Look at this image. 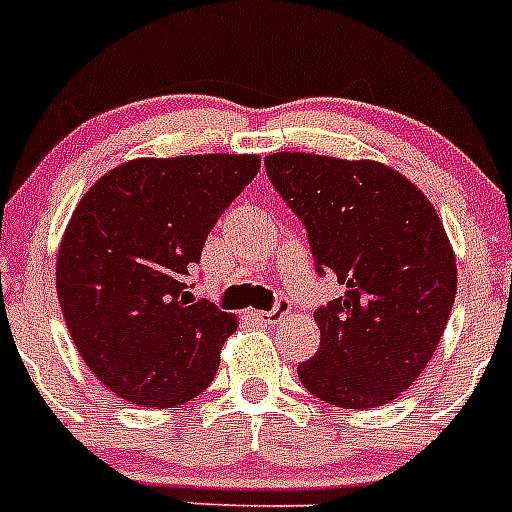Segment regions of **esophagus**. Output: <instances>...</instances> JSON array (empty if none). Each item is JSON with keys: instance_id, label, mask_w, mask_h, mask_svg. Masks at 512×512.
<instances>
[{"instance_id": "esophagus-1", "label": "esophagus", "mask_w": 512, "mask_h": 512, "mask_svg": "<svg viewBox=\"0 0 512 512\" xmlns=\"http://www.w3.org/2000/svg\"><path fill=\"white\" fill-rule=\"evenodd\" d=\"M289 312H292V305H289L287 300H279L274 310H251V315H253V318H256V320H259V323L271 325V323H277V320L287 318Z\"/></svg>"}]
</instances>
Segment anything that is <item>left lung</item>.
I'll list each match as a JSON object with an SVG mask.
<instances>
[{"mask_svg": "<svg viewBox=\"0 0 512 512\" xmlns=\"http://www.w3.org/2000/svg\"><path fill=\"white\" fill-rule=\"evenodd\" d=\"M271 184L302 217L318 271L341 297L315 312L320 348L297 366L310 395L346 410L397 400L438 348L456 297V256L431 200L372 158L282 151Z\"/></svg>", "mask_w": 512, "mask_h": 512, "instance_id": "8db88e82", "label": "left lung"}]
</instances>
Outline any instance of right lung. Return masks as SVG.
<instances>
[{
  "label": "right lung",
  "instance_id": "1",
  "mask_svg": "<svg viewBox=\"0 0 512 512\" xmlns=\"http://www.w3.org/2000/svg\"><path fill=\"white\" fill-rule=\"evenodd\" d=\"M256 153L133 158L89 187L63 230L56 292L94 377L140 408L210 387L233 312L184 292L217 217L259 174Z\"/></svg>",
  "mask_w": 512,
  "mask_h": 512
}]
</instances>
